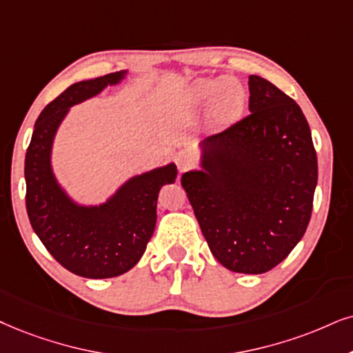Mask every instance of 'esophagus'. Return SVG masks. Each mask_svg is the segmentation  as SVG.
Segmentation results:
<instances>
[{
    "mask_svg": "<svg viewBox=\"0 0 353 353\" xmlns=\"http://www.w3.org/2000/svg\"><path fill=\"white\" fill-rule=\"evenodd\" d=\"M174 163H176V166L181 172H184L192 166V164H194V156H192L190 151L187 150L177 151L176 156H174Z\"/></svg>",
    "mask_w": 353,
    "mask_h": 353,
    "instance_id": "obj_1",
    "label": "esophagus"
}]
</instances>
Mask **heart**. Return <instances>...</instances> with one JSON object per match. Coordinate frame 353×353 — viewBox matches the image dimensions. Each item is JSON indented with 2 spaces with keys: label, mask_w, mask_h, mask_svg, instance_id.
<instances>
[{
  "label": "heart",
  "mask_w": 353,
  "mask_h": 353,
  "mask_svg": "<svg viewBox=\"0 0 353 353\" xmlns=\"http://www.w3.org/2000/svg\"><path fill=\"white\" fill-rule=\"evenodd\" d=\"M246 89L234 78H200L182 94V104L189 110L210 104V122L216 128L233 125L246 107Z\"/></svg>",
  "instance_id": "1"
}]
</instances>
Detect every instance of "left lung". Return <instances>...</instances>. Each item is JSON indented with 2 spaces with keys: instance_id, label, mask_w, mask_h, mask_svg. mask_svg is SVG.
<instances>
[{
  "instance_id": "obj_1",
  "label": "left lung",
  "mask_w": 353,
  "mask_h": 353,
  "mask_svg": "<svg viewBox=\"0 0 353 353\" xmlns=\"http://www.w3.org/2000/svg\"><path fill=\"white\" fill-rule=\"evenodd\" d=\"M249 115L202 141V169L182 174L210 251L223 267L264 274L305 234L318 158L300 105L249 77Z\"/></svg>"
}]
</instances>
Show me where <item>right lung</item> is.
Listing matches in <instances>:
<instances>
[{
  "mask_svg": "<svg viewBox=\"0 0 353 353\" xmlns=\"http://www.w3.org/2000/svg\"><path fill=\"white\" fill-rule=\"evenodd\" d=\"M125 73H109L65 89L40 112L26 153V208L30 225L58 264L86 279L122 275L140 261L154 231L159 190L177 176L174 164L140 174L99 207L74 203L58 185L50 163L58 125L71 105L120 83Z\"/></svg>",
  "mask_w": 353,
  "mask_h": 353,
  "instance_id": "1",
  "label": "right lung"
}]
</instances>
